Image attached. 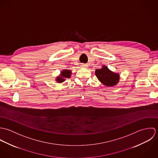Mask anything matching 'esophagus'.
Segmentation results:
<instances>
[{
  "instance_id": "obj_1",
  "label": "esophagus",
  "mask_w": 158,
  "mask_h": 158,
  "mask_svg": "<svg viewBox=\"0 0 158 158\" xmlns=\"http://www.w3.org/2000/svg\"><path fill=\"white\" fill-rule=\"evenodd\" d=\"M81 66L82 68H86L88 66V64H82L81 65Z\"/></svg>"
}]
</instances>
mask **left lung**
<instances>
[{
	"label": "left lung",
	"mask_w": 158,
	"mask_h": 158,
	"mask_svg": "<svg viewBox=\"0 0 158 158\" xmlns=\"http://www.w3.org/2000/svg\"><path fill=\"white\" fill-rule=\"evenodd\" d=\"M95 73L98 80L105 86L112 87L119 82V73L111 71L106 66L103 65L102 68L96 69Z\"/></svg>",
	"instance_id": "left-lung-1"
}]
</instances>
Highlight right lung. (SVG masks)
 I'll list each match as a JSON object with an SVG mask.
<instances>
[{
	"label": "right lung",
	"mask_w": 158,
	"mask_h": 158,
	"mask_svg": "<svg viewBox=\"0 0 158 158\" xmlns=\"http://www.w3.org/2000/svg\"><path fill=\"white\" fill-rule=\"evenodd\" d=\"M72 75V71L69 69L63 70L61 72V73L59 76L56 77L55 81L58 83H61L64 82L67 78H70Z\"/></svg>",
	"instance_id": "add662e5"
}]
</instances>
